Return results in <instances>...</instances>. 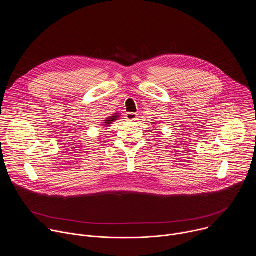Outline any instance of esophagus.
<instances>
[{
	"label": "esophagus",
	"instance_id": "obj_1",
	"mask_svg": "<svg viewBox=\"0 0 256 256\" xmlns=\"http://www.w3.org/2000/svg\"><path fill=\"white\" fill-rule=\"evenodd\" d=\"M126 118L128 122H134V120H136V114H134V112H128V114H126Z\"/></svg>",
	"mask_w": 256,
	"mask_h": 256
}]
</instances>
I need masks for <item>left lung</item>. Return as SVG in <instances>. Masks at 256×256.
<instances>
[{
    "instance_id": "obj_1",
    "label": "left lung",
    "mask_w": 256,
    "mask_h": 256,
    "mask_svg": "<svg viewBox=\"0 0 256 256\" xmlns=\"http://www.w3.org/2000/svg\"><path fill=\"white\" fill-rule=\"evenodd\" d=\"M152 124H153V122H152Z\"/></svg>"
}]
</instances>
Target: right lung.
Here are the masks:
<instances>
[{"label":"right lung","instance_id":"obj_1","mask_svg":"<svg viewBox=\"0 0 256 256\" xmlns=\"http://www.w3.org/2000/svg\"><path fill=\"white\" fill-rule=\"evenodd\" d=\"M120 116H118V114H114L112 116H110V118H108L106 120H104V124H103V126H108L109 124H112L114 120H118V118Z\"/></svg>","mask_w":256,"mask_h":256}]
</instances>
